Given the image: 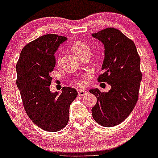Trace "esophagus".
<instances>
[{"label": "esophagus", "instance_id": "34e87169", "mask_svg": "<svg viewBox=\"0 0 158 158\" xmlns=\"http://www.w3.org/2000/svg\"><path fill=\"white\" fill-rule=\"evenodd\" d=\"M87 93H88V92H87L86 91L82 90V89H81V90L78 91V94H79V96H83V95H85V94H87Z\"/></svg>", "mask_w": 158, "mask_h": 158}]
</instances>
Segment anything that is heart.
I'll return each mask as SVG.
<instances>
[{"mask_svg": "<svg viewBox=\"0 0 158 158\" xmlns=\"http://www.w3.org/2000/svg\"><path fill=\"white\" fill-rule=\"evenodd\" d=\"M72 49L73 50V52L76 54V55L79 56H82L83 55V53H85L87 51H90V48L88 45H87L85 43H84L82 40H76L72 44ZM76 85L78 86H83L85 85V82L83 79H77L76 81Z\"/></svg>", "mask_w": 158, "mask_h": 158, "instance_id": "b5f03b06", "label": "heart"}]
</instances>
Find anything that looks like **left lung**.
<instances>
[{"mask_svg":"<svg viewBox=\"0 0 158 158\" xmlns=\"http://www.w3.org/2000/svg\"><path fill=\"white\" fill-rule=\"evenodd\" d=\"M92 35L105 46L104 73L98 81L111 86L109 92L89 90L97 98L92 117L102 126L113 127L126 119L138 102L142 79L141 60L135 43L120 30L109 27Z\"/></svg>","mask_w":158,"mask_h":158,"instance_id":"1","label":"left lung"}]
</instances>
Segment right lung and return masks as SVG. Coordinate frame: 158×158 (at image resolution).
<instances>
[{
	"label": "right lung",
	"mask_w": 158,
	"mask_h": 158,
	"mask_svg": "<svg viewBox=\"0 0 158 158\" xmlns=\"http://www.w3.org/2000/svg\"><path fill=\"white\" fill-rule=\"evenodd\" d=\"M66 36L47 34L27 44L17 63V85L23 108L30 120L39 128L55 132L66 126L70 104L77 91L63 87L61 94L49 90L56 66L55 52Z\"/></svg>",
	"instance_id": "add662e5"
}]
</instances>
